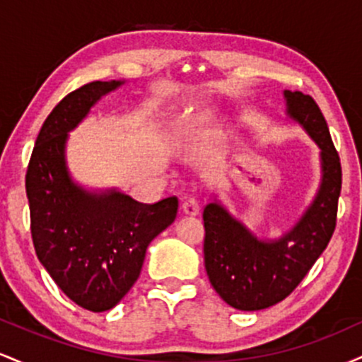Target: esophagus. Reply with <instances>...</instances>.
<instances>
[{"label": "esophagus", "mask_w": 362, "mask_h": 362, "mask_svg": "<svg viewBox=\"0 0 362 362\" xmlns=\"http://www.w3.org/2000/svg\"><path fill=\"white\" fill-rule=\"evenodd\" d=\"M182 209H184L185 214L195 216L201 211V202H199V199L194 197V195H189V197H185L184 202H182Z\"/></svg>", "instance_id": "34e87169"}]
</instances>
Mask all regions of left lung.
Masks as SVG:
<instances>
[{
	"instance_id": "obj_1",
	"label": "left lung",
	"mask_w": 362,
	"mask_h": 362,
	"mask_svg": "<svg viewBox=\"0 0 362 362\" xmlns=\"http://www.w3.org/2000/svg\"><path fill=\"white\" fill-rule=\"evenodd\" d=\"M288 112L322 149L323 180L301 221L276 242H260L221 206L204 207V262L216 293L242 311L269 308L289 296L322 255L337 224L340 158L322 110L310 95L284 91Z\"/></svg>"
}]
</instances>
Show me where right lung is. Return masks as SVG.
Instances as JSON below:
<instances>
[{
    "label": "right lung",
    "instance_id": "obj_1",
    "mask_svg": "<svg viewBox=\"0 0 362 362\" xmlns=\"http://www.w3.org/2000/svg\"><path fill=\"white\" fill-rule=\"evenodd\" d=\"M120 81H91L66 95L40 127L25 189L37 259L81 308H114L138 281L148 245L177 218L175 195L143 204L129 195L88 194L68 177V134Z\"/></svg>",
    "mask_w": 362,
    "mask_h": 362
}]
</instances>
